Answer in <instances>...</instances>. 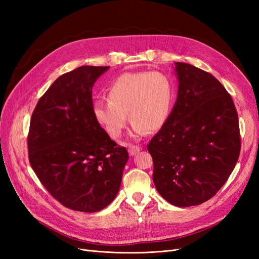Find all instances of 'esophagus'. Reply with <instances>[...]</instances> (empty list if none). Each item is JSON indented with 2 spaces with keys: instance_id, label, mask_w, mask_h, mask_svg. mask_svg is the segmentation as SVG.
<instances>
[{
  "instance_id": "1",
  "label": "esophagus",
  "mask_w": 259,
  "mask_h": 259,
  "mask_svg": "<svg viewBox=\"0 0 259 259\" xmlns=\"http://www.w3.org/2000/svg\"><path fill=\"white\" fill-rule=\"evenodd\" d=\"M140 151V147L138 146H128V153L133 156Z\"/></svg>"
}]
</instances>
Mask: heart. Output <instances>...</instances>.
I'll list each match as a JSON object with an SVG mask.
<instances>
[{
    "label": "heart",
    "mask_w": 259,
    "mask_h": 259,
    "mask_svg": "<svg viewBox=\"0 0 259 259\" xmlns=\"http://www.w3.org/2000/svg\"><path fill=\"white\" fill-rule=\"evenodd\" d=\"M107 100L94 103L95 121L111 138H119L126 125V114L132 123V135L142 136L163 127L170 114L174 100V85L162 72H127L111 83Z\"/></svg>",
    "instance_id": "b5f03b06"
}]
</instances>
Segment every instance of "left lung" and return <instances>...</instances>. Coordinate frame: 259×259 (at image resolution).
<instances>
[{
	"label": "left lung",
	"mask_w": 259,
	"mask_h": 259,
	"mask_svg": "<svg viewBox=\"0 0 259 259\" xmlns=\"http://www.w3.org/2000/svg\"><path fill=\"white\" fill-rule=\"evenodd\" d=\"M177 99L148 145L153 183L170 204L199 205L214 197L239 159V120L231 96L208 72L175 62Z\"/></svg>",
	"instance_id": "8db88e82"
}]
</instances>
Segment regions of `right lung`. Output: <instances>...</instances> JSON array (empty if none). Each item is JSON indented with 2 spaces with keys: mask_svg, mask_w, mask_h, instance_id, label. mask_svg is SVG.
Wrapping results in <instances>:
<instances>
[{
  "mask_svg": "<svg viewBox=\"0 0 259 259\" xmlns=\"http://www.w3.org/2000/svg\"><path fill=\"white\" fill-rule=\"evenodd\" d=\"M110 67L82 66L60 75L38 100L30 121L29 161L62 205L104 209L120 190L127 150L116 146L93 114L92 90Z\"/></svg>",
  "mask_w": 259,
  "mask_h": 259,
  "instance_id": "add662e5",
  "label": "right lung"
}]
</instances>
